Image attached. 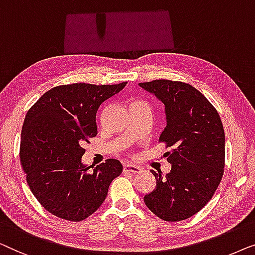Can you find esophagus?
I'll list each match as a JSON object with an SVG mask.
<instances>
[{"mask_svg": "<svg viewBox=\"0 0 255 255\" xmlns=\"http://www.w3.org/2000/svg\"><path fill=\"white\" fill-rule=\"evenodd\" d=\"M124 171L125 172H130V173H141L142 168L139 166H136V165H131V164H125L124 165Z\"/></svg>", "mask_w": 255, "mask_h": 255, "instance_id": "obj_1", "label": "esophagus"}]
</instances>
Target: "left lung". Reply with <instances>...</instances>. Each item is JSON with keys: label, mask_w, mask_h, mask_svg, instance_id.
<instances>
[{"label": "left lung", "mask_w": 255, "mask_h": 255, "mask_svg": "<svg viewBox=\"0 0 255 255\" xmlns=\"http://www.w3.org/2000/svg\"><path fill=\"white\" fill-rule=\"evenodd\" d=\"M165 105L166 127L159 142L171 171L163 177L152 171L156 188L144 203L166 222L189 218L213 198L225 163V135L220 114L199 90L184 82L156 80L139 83Z\"/></svg>", "instance_id": "8db88e82"}]
</instances>
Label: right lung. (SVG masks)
I'll use <instances>...</instances> for the list:
<instances>
[{
  "mask_svg": "<svg viewBox=\"0 0 255 255\" xmlns=\"http://www.w3.org/2000/svg\"><path fill=\"white\" fill-rule=\"evenodd\" d=\"M126 84L60 85L44 93L26 113L20 137L21 167L35 199L54 216L70 222L88 218L123 172L118 159H107L90 172L91 166L81 158L84 143L97 135L99 106Z\"/></svg>",
  "mask_w": 255,
  "mask_h": 255,
  "instance_id": "obj_1",
  "label": "right lung"
}]
</instances>
